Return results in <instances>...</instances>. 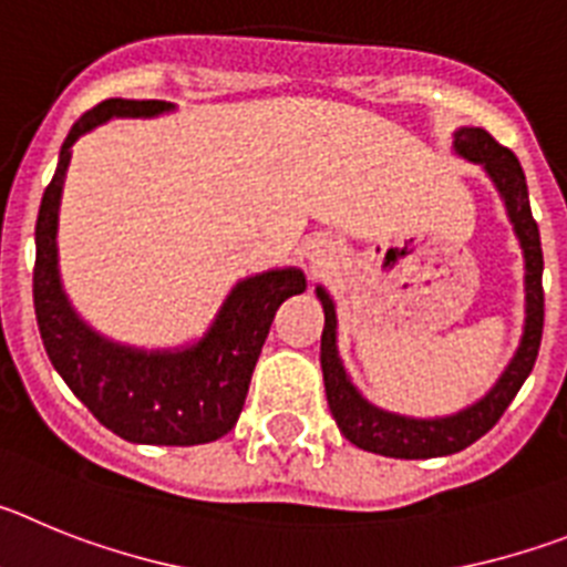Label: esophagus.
<instances>
[{
    "label": "esophagus",
    "mask_w": 567,
    "mask_h": 567,
    "mask_svg": "<svg viewBox=\"0 0 567 567\" xmlns=\"http://www.w3.org/2000/svg\"><path fill=\"white\" fill-rule=\"evenodd\" d=\"M303 255H307V264H309V269H312L315 275L323 272V269H329V260H332V252H329V247H327V244H320V240H312V244H307Z\"/></svg>",
    "instance_id": "obj_1"
}]
</instances>
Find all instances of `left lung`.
I'll list each match as a JSON object with an SVG mask.
<instances>
[{
  "label": "left lung",
  "mask_w": 567,
  "mask_h": 567,
  "mask_svg": "<svg viewBox=\"0 0 567 567\" xmlns=\"http://www.w3.org/2000/svg\"><path fill=\"white\" fill-rule=\"evenodd\" d=\"M454 150L463 158L480 164L494 182V187L503 195L508 218L514 224V233L519 238L525 258V327L523 340L517 346V354L505 365V372L494 383L483 400L463 409L449 417L417 420L403 417V414L383 412L372 405L358 392L346 374L343 363L338 358V315L334 303L323 287H318L320 303H323V334H320V369H323V385H327V400L332 409V417L338 423L340 434L349 443H354L363 452L383 454L394 460H429L445 457V454L463 452L471 443H477L485 432L494 429L508 403L517 398L519 385L530 374L537 363L539 340H543L545 320V295H543V247H539V227L530 215L528 184L519 167L517 155L508 147L485 133L483 127H460L454 133Z\"/></svg>",
  "instance_id": "left-lung-1"
}]
</instances>
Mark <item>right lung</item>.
<instances>
[{"mask_svg": "<svg viewBox=\"0 0 567 567\" xmlns=\"http://www.w3.org/2000/svg\"><path fill=\"white\" fill-rule=\"evenodd\" d=\"M167 110L173 104L155 99H107L70 127L39 207L33 307L50 363L104 429L127 443L198 445L224 437L238 423L275 312L307 289L303 272L287 267L238 280L198 343L162 352L93 332L73 312L59 278V202L70 147L110 118H150Z\"/></svg>", "mask_w": 567, "mask_h": 567, "instance_id": "right-lung-1", "label": "right lung"}]
</instances>
